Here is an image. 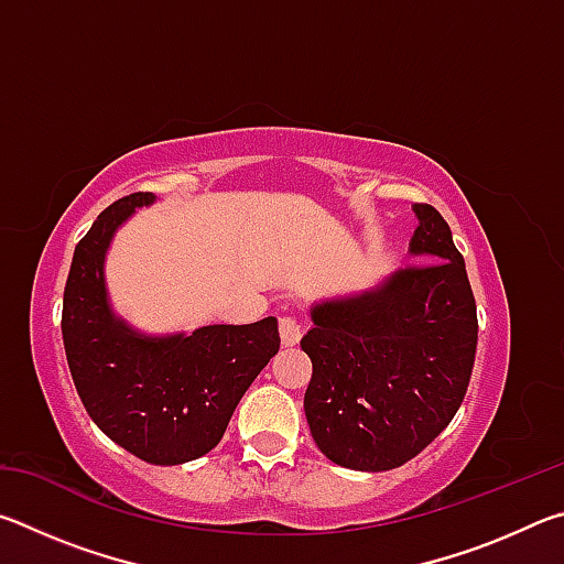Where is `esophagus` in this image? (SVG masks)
Here are the masks:
<instances>
[{"label":"esophagus","mask_w":564,"mask_h":564,"mask_svg":"<svg viewBox=\"0 0 564 564\" xmlns=\"http://www.w3.org/2000/svg\"><path fill=\"white\" fill-rule=\"evenodd\" d=\"M279 330H281V340L283 346H295L303 336V326L295 316H281L279 321Z\"/></svg>","instance_id":"esophagus-1"}]
</instances>
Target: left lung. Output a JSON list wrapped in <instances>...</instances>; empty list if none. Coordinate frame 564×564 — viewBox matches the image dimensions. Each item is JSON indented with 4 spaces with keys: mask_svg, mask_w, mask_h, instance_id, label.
Instances as JSON below:
<instances>
[{
    "mask_svg": "<svg viewBox=\"0 0 564 564\" xmlns=\"http://www.w3.org/2000/svg\"><path fill=\"white\" fill-rule=\"evenodd\" d=\"M400 269L366 293L311 308L301 348L313 362L303 398L321 453L350 470H393L455 417L473 376L477 308L451 226L415 204Z\"/></svg>",
    "mask_w": 564,
    "mask_h": 564,
    "instance_id": "8db88e82",
    "label": "left lung"
}]
</instances>
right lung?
Masks as SVG:
<instances>
[{"label":"right lung","instance_id":"obj_1","mask_svg":"<svg viewBox=\"0 0 564 564\" xmlns=\"http://www.w3.org/2000/svg\"><path fill=\"white\" fill-rule=\"evenodd\" d=\"M149 191L104 208L74 248L62 338L76 393L104 435L151 465H181L214 451L238 400L279 352V321L144 336L111 311L104 259L117 228Z\"/></svg>","mask_w":564,"mask_h":564}]
</instances>
